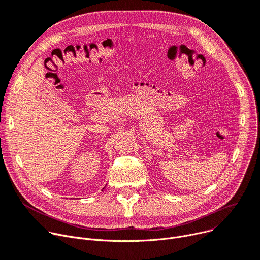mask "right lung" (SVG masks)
Listing matches in <instances>:
<instances>
[{
  "label": "right lung",
  "instance_id": "right-lung-1",
  "mask_svg": "<svg viewBox=\"0 0 260 260\" xmlns=\"http://www.w3.org/2000/svg\"><path fill=\"white\" fill-rule=\"evenodd\" d=\"M104 188H105V187H104ZM104 188H103V189H104ZM103 189H102V191H103Z\"/></svg>",
  "mask_w": 260,
  "mask_h": 260
}]
</instances>
